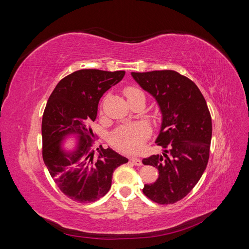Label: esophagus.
Instances as JSON below:
<instances>
[{
    "label": "esophagus",
    "mask_w": 249,
    "mask_h": 249,
    "mask_svg": "<svg viewBox=\"0 0 249 249\" xmlns=\"http://www.w3.org/2000/svg\"><path fill=\"white\" fill-rule=\"evenodd\" d=\"M131 161H132V163H133L134 165H136V166H141V165H142V161L139 159V158L133 157L132 159H131Z\"/></svg>",
    "instance_id": "obj_1"
}]
</instances>
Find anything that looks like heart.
Returning a JSON list of instances; mask_svg holds the SVG:
<instances>
[{
  "label": "heart",
  "instance_id": "heart-1",
  "mask_svg": "<svg viewBox=\"0 0 249 249\" xmlns=\"http://www.w3.org/2000/svg\"><path fill=\"white\" fill-rule=\"evenodd\" d=\"M127 99L140 93L141 91L136 88L129 87L124 90ZM149 129L145 124L138 123L126 124L118 127L110 136V141L113 145L122 152L137 153L143 145V141L148 136Z\"/></svg>",
  "mask_w": 249,
  "mask_h": 249
}]
</instances>
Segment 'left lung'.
Returning <instances> with one entry per match:
<instances>
[{
    "instance_id": "8db88e82",
    "label": "left lung",
    "mask_w": 249,
    "mask_h": 249,
    "mask_svg": "<svg viewBox=\"0 0 249 249\" xmlns=\"http://www.w3.org/2000/svg\"><path fill=\"white\" fill-rule=\"evenodd\" d=\"M137 84L152 95L161 112L156 139L162 155L142 160L159 170V178L146 184L143 193L161 205L175 203L197 184L209 161L212 119L198 87L175 71L132 72Z\"/></svg>"
}]
</instances>
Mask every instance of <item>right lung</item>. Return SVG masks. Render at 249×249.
Listing matches in <instances>:
<instances>
[{
    "label": "right lung",
    "instance_id": "1",
    "mask_svg": "<svg viewBox=\"0 0 249 249\" xmlns=\"http://www.w3.org/2000/svg\"><path fill=\"white\" fill-rule=\"evenodd\" d=\"M124 73L74 71L60 81L49 97L41 124L43 161L59 189L74 201L92 202L106 195L113 171L129 161L110 147L94 152L89 129L101 97ZM67 139H72L71 147Z\"/></svg>",
    "mask_w": 249,
    "mask_h": 249
}]
</instances>
